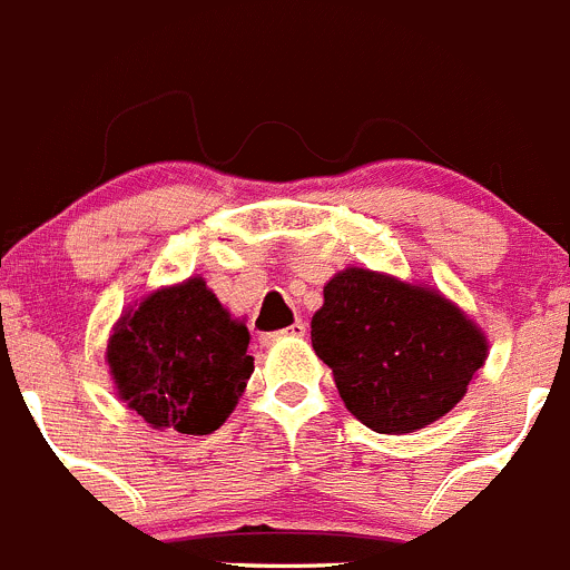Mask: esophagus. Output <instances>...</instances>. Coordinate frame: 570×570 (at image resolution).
Instances as JSON below:
<instances>
[{"label": "esophagus", "mask_w": 570, "mask_h": 570, "mask_svg": "<svg viewBox=\"0 0 570 570\" xmlns=\"http://www.w3.org/2000/svg\"><path fill=\"white\" fill-rule=\"evenodd\" d=\"M303 334H306V323L295 321L289 328H284V332L264 334V337H261V343H264V345H273V343H278V340H284V337H303Z\"/></svg>", "instance_id": "34e87169"}]
</instances>
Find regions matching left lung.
<instances>
[{
  "instance_id": "left-lung-1",
  "label": "left lung",
  "mask_w": 570,
  "mask_h": 570,
  "mask_svg": "<svg viewBox=\"0 0 570 570\" xmlns=\"http://www.w3.org/2000/svg\"><path fill=\"white\" fill-rule=\"evenodd\" d=\"M312 345L348 413L376 433H416L464 399L489 357L483 328L446 295L376 269L323 286Z\"/></svg>"
}]
</instances>
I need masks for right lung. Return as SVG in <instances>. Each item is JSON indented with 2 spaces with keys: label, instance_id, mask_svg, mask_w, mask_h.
<instances>
[{
  "label": "right lung",
  "instance_id": "add662e5",
  "mask_svg": "<svg viewBox=\"0 0 570 570\" xmlns=\"http://www.w3.org/2000/svg\"><path fill=\"white\" fill-rule=\"evenodd\" d=\"M249 332L205 278L190 275L126 306L109 332L106 365L129 411L154 430L207 435L244 396Z\"/></svg>",
  "mask_w": 570,
  "mask_h": 570
}]
</instances>
